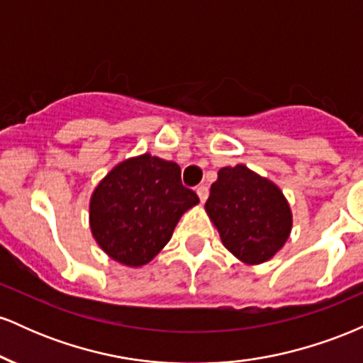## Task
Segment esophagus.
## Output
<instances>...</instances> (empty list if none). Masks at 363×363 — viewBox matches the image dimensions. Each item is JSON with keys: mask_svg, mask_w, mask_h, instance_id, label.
<instances>
[{"mask_svg": "<svg viewBox=\"0 0 363 363\" xmlns=\"http://www.w3.org/2000/svg\"><path fill=\"white\" fill-rule=\"evenodd\" d=\"M196 193H198V196H199V201L201 203H205L206 201V198H208V187L206 186H198L196 187Z\"/></svg>", "mask_w": 363, "mask_h": 363, "instance_id": "obj_1", "label": "esophagus"}]
</instances>
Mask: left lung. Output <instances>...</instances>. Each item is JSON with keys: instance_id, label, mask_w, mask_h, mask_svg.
Masks as SVG:
<instances>
[{"instance_id": "left-lung-1", "label": "left lung", "mask_w": 363, "mask_h": 363, "mask_svg": "<svg viewBox=\"0 0 363 363\" xmlns=\"http://www.w3.org/2000/svg\"><path fill=\"white\" fill-rule=\"evenodd\" d=\"M205 208L225 247L247 264L272 259L290 235L291 211L280 187L245 165L218 170Z\"/></svg>"}]
</instances>
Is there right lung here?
<instances>
[{
  "mask_svg": "<svg viewBox=\"0 0 363 363\" xmlns=\"http://www.w3.org/2000/svg\"><path fill=\"white\" fill-rule=\"evenodd\" d=\"M199 198L182 186L181 167L150 153L121 162L95 187L90 228L112 259L147 264L164 249L186 210Z\"/></svg>",
  "mask_w": 363,
  "mask_h": 363,
  "instance_id": "add662e5",
  "label": "right lung"
}]
</instances>
